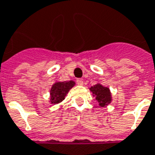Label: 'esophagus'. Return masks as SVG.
<instances>
[{
    "mask_svg": "<svg viewBox=\"0 0 155 155\" xmlns=\"http://www.w3.org/2000/svg\"><path fill=\"white\" fill-rule=\"evenodd\" d=\"M77 83H78V85L82 86V85H83V81L82 79L78 78V79H77Z\"/></svg>",
    "mask_w": 155,
    "mask_h": 155,
    "instance_id": "obj_1",
    "label": "esophagus"
}]
</instances>
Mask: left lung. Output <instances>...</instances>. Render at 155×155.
Wrapping results in <instances>:
<instances>
[{"label": "left lung", "instance_id": "1", "mask_svg": "<svg viewBox=\"0 0 155 155\" xmlns=\"http://www.w3.org/2000/svg\"><path fill=\"white\" fill-rule=\"evenodd\" d=\"M90 91L96 97V100L98 102L101 107H105L111 103L112 99L109 88L102 86L101 84H96L90 87Z\"/></svg>", "mask_w": 155, "mask_h": 155}]
</instances>
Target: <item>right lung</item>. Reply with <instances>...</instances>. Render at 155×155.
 I'll use <instances>...</instances> for the list:
<instances>
[{
    "instance_id": "add662e5",
    "label": "right lung",
    "mask_w": 155,
    "mask_h": 155,
    "mask_svg": "<svg viewBox=\"0 0 155 155\" xmlns=\"http://www.w3.org/2000/svg\"><path fill=\"white\" fill-rule=\"evenodd\" d=\"M75 85L73 81L68 82H58L55 83L51 87L50 94H51V104H59L64 98L69 90Z\"/></svg>"
}]
</instances>
